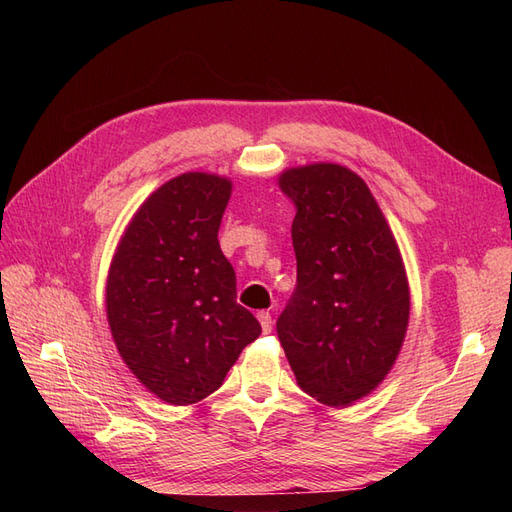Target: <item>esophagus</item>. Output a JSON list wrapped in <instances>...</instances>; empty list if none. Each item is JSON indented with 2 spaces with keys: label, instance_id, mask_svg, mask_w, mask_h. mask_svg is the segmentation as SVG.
<instances>
[{
  "label": "esophagus",
  "instance_id": "esophagus-1",
  "mask_svg": "<svg viewBox=\"0 0 512 512\" xmlns=\"http://www.w3.org/2000/svg\"><path fill=\"white\" fill-rule=\"evenodd\" d=\"M258 320H260L262 333H271V329H273V320H271V314H269V312H258Z\"/></svg>",
  "mask_w": 512,
  "mask_h": 512
}]
</instances>
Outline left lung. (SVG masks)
Here are the masks:
<instances>
[{
  "label": "left lung",
  "mask_w": 512,
  "mask_h": 512,
  "mask_svg": "<svg viewBox=\"0 0 512 512\" xmlns=\"http://www.w3.org/2000/svg\"><path fill=\"white\" fill-rule=\"evenodd\" d=\"M280 188L297 207V288L277 318V337L301 389L344 408L376 389L404 344V260L376 198L350 168H288Z\"/></svg>",
  "instance_id": "8db88e82"
}]
</instances>
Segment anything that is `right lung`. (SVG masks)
<instances>
[{
    "instance_id": "right-lung-1",
    "label": "right lung",
    "mask_w": 512,
    "mask_h": 512,
    "mask_svg": "<svg viewBox=\"0 0 512 512\" xmlns=\"http://www.w3.org/2000/svg\"><path fill=\"white\" fill-rule=\"evenodd\" d=\"M232 183L209 173L166 181L134 213L106 280V318L123 363L166 404L218 391L260 335L237 303L218 230Z\"/></svg>"
}]
</instances>
